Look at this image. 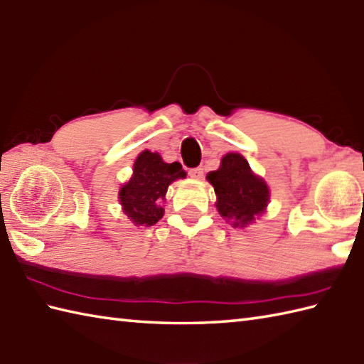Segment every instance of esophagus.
<instances>
[{"mask_svg": "<svg viewBox=\"0 0 364 364\" xmlns=\"http://www.w3.org/2000/svg\"><path fill=\"white\" fill-rule=\"evenodd\" d=\"M189 176L194 178V180H200L203 176V168L202 167H194L189 170Z\"/></svg>", "mask_w": 364, "mask_h": 364, "instance_id": "1", "label": "esophagus"}]
</instances>
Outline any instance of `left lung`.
<instances>
[{"label":"left lung","mask_w":364,"mask_h":364,"mask_svg":"<svg viewBox=\"0 0 364 364\" xmlns=\"http://www.w3.org/2000/svg\"><path fill=\"white\" fill-rule=\"evenodd\" d=\"M206 180L214 186L219 214L233 227L244 228L266 211L270 197L267 184L252 172L242 154L227 153L220 167L208 173Z\"/></svg>","instance_id":"8db88e82"}]
</instances>
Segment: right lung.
<instances>
[{"instance_id": "obj_1", "label": "right lung", "mask_w": 364, "mask_h": 364, "mask_svg": "<svg viewBox=\"0 0 364 364\" xmlns=\"http://www.w3.org/2000/svg\"><path fill=\"white\" fill-rule=\"evenodd\" d=\"M178 178H186L180 162L167 164L158 153L144 150L134 162L133 176L119 192L123 213L134 225H154L164 215L161 200Z\"/></svg>"}]
</instances>
